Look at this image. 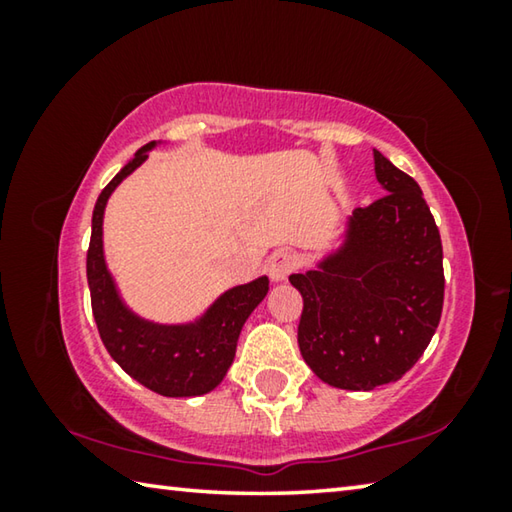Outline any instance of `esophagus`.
Returning a JSON list of instances; mask_svg holds the SVG:
<instances>
[{
    "label": "esophagus",
    "mask_w": 512,
    "mask_h": 512,
    "mask_svg": "<svg viewBox=\"0 0 512 512\" xmlns=\"http://www.w3.org/2000/svg\"><path fill=\"white\" fill-rule=\"evenodd\" d=\"M298 268V257L291 250H277L266 259V271L273 282H284Z\"/></svg>",
    "instance_id": "34e87169"
}]
</instances>
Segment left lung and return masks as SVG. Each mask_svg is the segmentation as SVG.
Returning a JSON list of instances; mask_svg holds the SVG:
<instances>
[{
    "label": "left lung",
    "instance_id": "obj_1",
    "mask_svg": "<svg viewBox=\"0 0 512 512\" xmlns=\"http://www.w3.org/2000/svg\"><path fill=\"white\" fill-rule=\"evenodd\" d=\"M375 176L386 196L354 210L311 271L289 275L305 300L302 359L343 391L402 379L443 314V244L422 189L379 151Z\"/></svg>",
    "mask_w": 512,
    "mask_h": 512
}]
</instances>
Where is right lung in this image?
Masks as SVG:
<instances>
[{"instance_id":"1","label":"right lung","mask_w":512,"mask_h":512,"mask_svg":"<svg viewBox=\"0 0 512 512\" xmlns=\"http://www.w3.org/2000/svg\"><path fill=\"white\" fill-rule=\"evenodd\" d=\"M151 142L135 153L97 198L88 250V287L101 341L126 375L164 397H198L214 391L235 361L241 327L266 298L268 277L223 291L201 316L187 323H158L128 307L103 250V216L115 189L140 169Z\"/></svg>"}]
</instances>
